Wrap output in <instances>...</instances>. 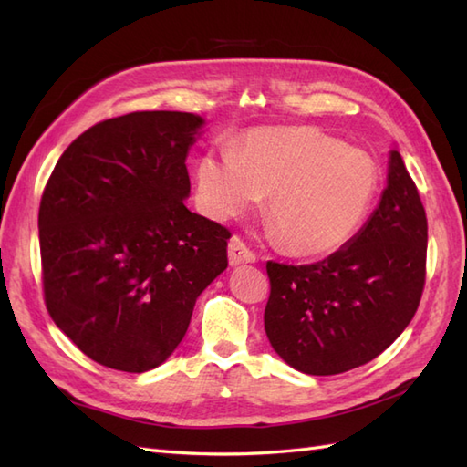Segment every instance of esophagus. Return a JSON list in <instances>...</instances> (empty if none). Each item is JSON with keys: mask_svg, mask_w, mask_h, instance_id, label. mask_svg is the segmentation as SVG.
I'll return each instance as SVG.
<instances>
[{"mask_svg": "<svg viewBox=\"0 0 467 467\" xmlns=\"http://www.w3.org/2000/svg\"><path fill=\"white\" fill-rule=\"evenodd\" d=\"M229 263H231V266L256 263V254L241 241V238L233 236L229 243Z\"/></svg>", "mask_w": 467, "mask_h": 467, "instance_id": "34e87169", "label": "esophagus"}]
</instances>
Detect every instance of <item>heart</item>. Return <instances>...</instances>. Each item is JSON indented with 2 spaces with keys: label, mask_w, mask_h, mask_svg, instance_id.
<instances>
[{
  "label": "heart",
  "mask_w": 467,
  "mask_h": 467,
  "mask_svg": "<svg viewBox=\"0 0 467 467\" xmlns=\"http://www.w3.org/2000/svg\"><path fill=\"white\" fill-rule=\"evenodd\" d=\"M194 177L199 207L214 221L243 216L268 194V221L296 256H324L348 243L382 179L372 155L317 127L253 129L234 149H209Z\"/></svg>",
  "instance_id": "1"
}]
</instances>
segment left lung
Masks as SVG:
<instances>
[{
	"label": "left lung",
	"instance_id": "1",
	"mask_svg": "<svg viewBox=\"0 0 467 467\" xmlns=\"http://www.w3.org/2000/svg\"><path fill=\"white\" fill-rule=\"evenodd\" d=\"M428 221L398 149L370 219L317 265L266 263L265 330L298 372L332 376L382 354L406 330L426 280Z\"/></svg>",
	"mask_w": 467,
	"mask_h": 467
}]
</instances>
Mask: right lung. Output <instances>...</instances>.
I'll use <instances>...</instances> for the list:
<instances>
[{
    "instance_id": "obj_1",
    "label": "right lung",
    "mask_w": 467,
    "mask_h": 467,
    "mask_svg": "<svg viewBox=\"0 0 467 467\" xmlns=\"http://www.w3.org/2000/svg\"><path fill=\"white\" fill-rule=\"evenodd\" d=\"M204 119L139 111L65 149L39 204L46 305L97 364L140 374L175 352L231 233L191 213L184 161Z\"/></svg>"
}]
</instances>
